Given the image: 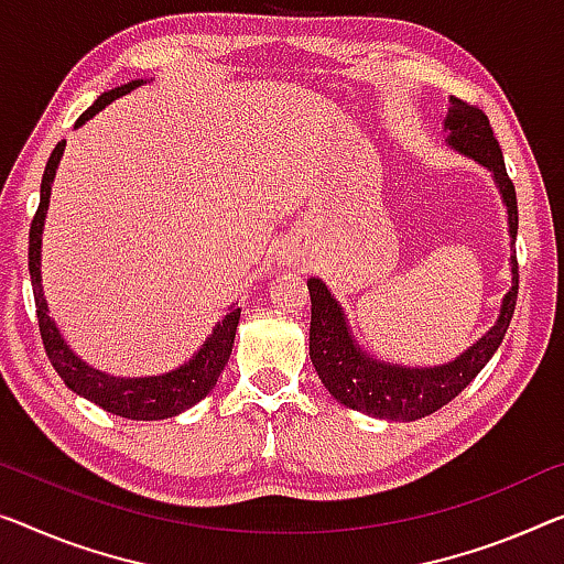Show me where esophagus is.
<instances>
[{"mask_svg":"<svg viewBox=\"0 0 564 564\" xmlns=\"http://www.w3.org/2000/svg\"><path fill=\"white\" fill-rule=\"evenodd\" d=\"M285 256H289V260L293 258V248H289V253H285Z\"/></svg>","mask_w":564,"mask_h":564,"instance_id":"1","label":"esophagus"}]
</instances>
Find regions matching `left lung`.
Wrapping results in <instances>:
<instances>
[{"instance_id": "8db88e82", "label": "left lung", "mask_w": 564, "mask_h": 564, "mask_svg": "<svg viewBox=\"0 0 564 564\" xmlns=\"http://www.w3.org/2000/svg\"><path fill=\"white\" fill-rule=\"evenodd\" d=\"M443 126L448 131V139H445L448 147L470 156L474 162L486 166L494 174L499 195L503 205H507L509 238L511 248H514L519 228L517 192L507 174V166H503L501 147L497 137H494L489 119H486V113L478 106H470L466 100L451 96ZM509 263L511 289L501 301L497 322L464 355H458L453 362L438 367H402L369 357L367 351L359 349L355 336H351L347 316H344L339 301L326 289V283L322 279H308V355L318 377H322L324 388L341 405L375 417L402 420V423L425 417L435 413V410H441L443 405H448L486 367V362L494 357V351L499 349L503 334L509 329L519 293L517 250H511Z\"/></svg>"}]
</instances>
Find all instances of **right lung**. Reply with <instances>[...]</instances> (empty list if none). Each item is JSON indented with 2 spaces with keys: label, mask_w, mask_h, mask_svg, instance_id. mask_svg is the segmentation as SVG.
<instances>
[{
  "label": "right lung",
  "mask_w": 564,
  "mask_h": 564,
  "mask_svg": "<svg viewBox=\"0 0 564 564\" xmlns=\"http://www.w3.org/2000/svg\"><path fill=\"white\" fill-rule=\"evenodd\" d=\"M144 80H131L126 86H119L113 90H106L96 98V104L80 116L78 123L83 126L88 119H94L98 111H104L108 104H113L116 98L131 94L133 88H139ZM65 151V141H57L53 154L47 159L45 174H42L40 184V207L30 225V279H32V293H35V306H37V324L40 336L45 344L50 365L55 367V372L63 377V382L75 394L96 402L98 408H104L106 413L129 417V420H164L174 417L197 405L202 398H207L217 384V377L228 365L235 329L240 322V308H232L230 314H225L223 322L215 324L213 334L207 336L205 344L192 355L189 362L172 369L166 375L156 377H113L94 369L90 365L75 355L67 347V341L57 332V326L47 314L45 293H42V275H40V246H42V228H45V215L50 205V189H53L55 170L61 164V156Z\"/></svg>",
  "instance_id": "1"
}]
</instances>
